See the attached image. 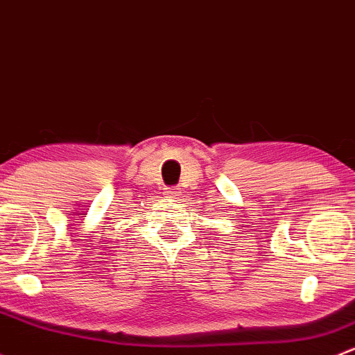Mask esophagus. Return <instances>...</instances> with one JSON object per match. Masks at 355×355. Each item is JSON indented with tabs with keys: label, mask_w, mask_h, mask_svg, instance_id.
<instances>
[{
	"label": "esophagus",
	"mask_w": 355,
	"mask_h": 355,
	"mask_svg": "<svg viewBox=\"0 0 355 355\" xmlns=\"http://www.w3.org/2000/svg\"><path fill=\"white\" fill-rule=\"evenodd\" d=\"M180 189H166L165 190V196H168V197H178L180 196Z\"/></svg>",
	"instance_id": "34e87169"
}]
</instances>
